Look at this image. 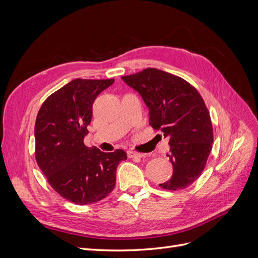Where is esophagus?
Wrapping results in <instances>:
<instances>
[{
	"label": "esophagus",
	"instance_id": "obj_1",
	"mask_svg": "<svg viewBox=\"0 0 258 258\" xmlns=\"http://www.w3.org/2000/svg\"><path fill=\"white\" fill-rule=\"evenodd\" d=\"M127 156L128 158H134V159H140L143 157V154H140V153H137V152H134V151H128L127 152Z\"/></svg>",
	"mask_w": 258,
	"mask_h": 258
}]
</instances>
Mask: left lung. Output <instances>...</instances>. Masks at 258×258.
<instances>
[{"mask_svg":"<svg viewBox=\"0 0 258 258\" xmlns=\"http://www.w3.org/2000/svg\"><path fill=\"white\" fill-rule=\"evenodd\" d=\"M121 80L143 99L151 126L169 138L167 156L173 174L159 186L168 190L188 187L204 171L213 143L210 113L199 92L181 77L158 69Z\"/></svg>","mask_w":258,"mask_h":258,"instance_id":"1","label":"left lung"}]
</instances>
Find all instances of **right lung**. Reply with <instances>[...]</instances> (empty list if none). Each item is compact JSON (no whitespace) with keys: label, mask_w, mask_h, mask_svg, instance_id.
<instances>
[{"label":"right lung","mask_w":258,"mask_h":258,"mask_svg":"<svg viewBox=\"0 0 258 258\" xmlns=\"http://www.w3.org/2000/svg\"><path fill=\"white\" fill-rule=\"evenodd\" d=\"M114 81L70 82L46 99L36 117L37 165L52 188L75 205H91L105 198L115 187L117 166L127 159L122 150L104 153L84 144L92 104Z\"/></svg>","instance_id":"obj_1"}]
</instances>
